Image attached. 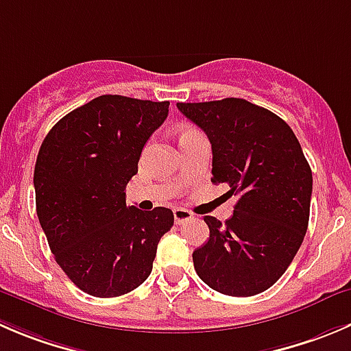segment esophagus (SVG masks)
Listing matches in <instances>:
<instances>
[{"mask_svg": "<svg viewBox=\"0 0 351 351\" xmlns=\"http://www.w3.org/2000/svg\"><path fill=\"white\" fill-rule=\"evenodd\" d=\"M173 216H175V223L176 224H183L185 221L192 219L193 214L190 213L189 209H183V207H176V209L173 210Z\"/></svg>", "mask_w": 351, "mask_h": 351, "instance_id": "esophagus-1", "label": "esophagus"}]
</instances>
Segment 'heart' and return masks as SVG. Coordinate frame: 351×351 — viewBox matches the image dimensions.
Listing matches in <instances>:
<instances>
[{"instance_id": "b5f03b06", "label": "heart", "mask_w": 351, "mask_h": 351, "mask_svg": "<svg viewBox=\"0 0 351 351\" xmlns=\"http://www.w3.org/2000/svg\"><path fill=\"white\" fill-rule=\"evenodd\" d=\"M193 134H199V132L193 130V128H183V130L180 132V138H182V137H189V135H193Z\"/></svg>"}]
</instances>
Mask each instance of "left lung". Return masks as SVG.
<instances>
[{"label": "left lung", "instance_id": "1", "mask_svg": "<svg viewBox=\"0 0 351 351\" xmlns=\"http://www.w3.org/2000/svg\"><path fill=\"white\" fill-rule=\"evenodd\" d=\"M176 106L209 138L210 182L238 195L224 224L204 217L209 240L192 254L193 267L223 295L262 293L283 276L307 233L312 171L300 142L278 114L238 97Z\"/></svg>", "mask_w": 351, "mask_h": 351}]
</instances>
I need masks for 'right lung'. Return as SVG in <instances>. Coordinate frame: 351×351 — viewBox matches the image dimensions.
I'll use <instances>...</instances> for the list:
<instances>
[{
    "label": "right lung",
    "instance_id": "right-lung-1",
    "mask_svg": "<svg viewBox=\"0 0 351 351\" xmlns=\"http://www.w3.org/2000/svg\"><path fill=\"white\" fill-rule=\"evenodd\" d=\"M168 101L99 96L49 130L34 168L36 209L58 266L85 293L120 297L152 271L171 209L127 206L142 149Z\"/></svg>",
    "mask_w": 351,
    "mask_h": 351
}]
</instances>
